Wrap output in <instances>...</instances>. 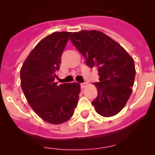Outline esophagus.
<instances>
[{
	"label": "esophagus",
	"instance_id": "1",
	"mask_svg": "<svg viewBox=\"0 0 155 155\" xmlns=\"http://www.w3.org/2000/svg\"><path fill=\"white\" fill-rule=\"evenodd\" d=\"M87 83H81V84H80V87H81V88H84V87H85L87 86Z\"/></svg>",
	"mask_w": 155,
	"mask_h": 155
}]
</instances>
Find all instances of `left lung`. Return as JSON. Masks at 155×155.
<instances>
[{
    "instance_id": "8db88e82",
    "label": "left lung",
    "mask_w": 155,
    "mask_h": 155,
    "mask_svg": "<svg viewBox=\"0 0 155 155\" xmlns=\"http://www.w3.org/2000/svg\"><path fill=\"white\" fill-rule=\"evenodd\" d=\"M71 41L86 64L98 69L99 82L93 83L98 91L92 102L95 110L106 117L117 114L132 92L136 74L134 58L119 43L98 30L73 33Z\"/></svg>"
}]
</instances>
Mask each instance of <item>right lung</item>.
I'll list each match as a JSON object with an SVG mask.
<instances>
[{
	"label": "right lung",
	"instance_id": "add662e5",
	"mask_svg": "<svg viewBox=\"0 0 155 155\" xmlns=\"http://www.w3.org/2000/svg\"><path fill=\"white\" fill-rule=\"evenodd\" d=\"M71 32H54L41 40L21 68V86L30 107L54 125L68 121L79 101V83L54 82Z\"/></svg>",
	"mask_w": 155,
	"mask_h": 155
}]
</instances>
